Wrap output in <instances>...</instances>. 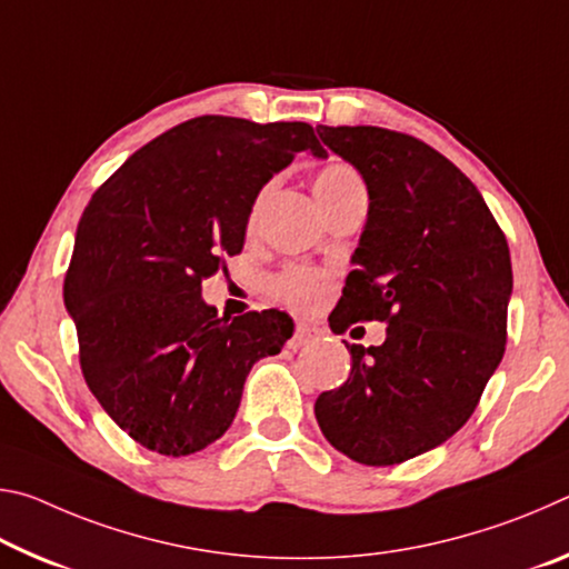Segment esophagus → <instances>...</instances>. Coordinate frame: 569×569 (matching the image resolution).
Wrapping results in <instances>:
<instances>
[{"mask_svg":"<svg viewBox=\"0 0 569 569\" xmlns=\"http://www.w3.org/2000/svg\"><path fill=\"white\" fill-rule=\"evenodd\" d=\"M319 336H321V331L316 329V326L298 321V323H296V329H293L291 341H288V346H291V349H301V346L316 341V339H319Z\"/></svg>","mask_w":569,"mask_h":569,"instance_id":"obj_1","label":"esophagus"}]
</instances>
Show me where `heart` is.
<instances>
[{"label": "heart", "mask_w": 569, "mask_h": 569, "mask_svg": "<svg viewBox=\"0 0 569 569\" xmlns=\"http://www.w3.org/2000/svg\"><path fill=\"white\" fill-rule=\"evenodd\" d=\"M313 190L326 210L336 203H341V200H346V198H353V196H361V192H366L359 172H356L351 166H343V162H331V166H326L319 176H316ZM266 192H268V188L258 192L256 203H253V208H250V223H253L258 210H261ZM329 291H331L329 276L321 271H313V268H303V266L286 268V271L276 273L271 281H268V293L278 298V301L286 306L298 308V311H316V308L326 301Z\"/></svg>", "instance_id": "1"}]
</instances>
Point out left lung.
I'll return each instance as SVG.
<instances>
[{
    "instance_id": "1",
    "label": "left lung",
    "mask_w": 569,
    "mask_h": 569,
    "mask_svg": "<svg viewBox=\"0 0 569 569\" xmlns=\"http://www.w3.org/2000/svg\"><path fill=\"white\" fill-rule=\"evenodd\" d=\"M316 130L369 190L331 329L389 326L381 346L346 343L351 373L316 399V421L359 465H401L465 427L502 361L509 246L475 182L427 142L371 124Z\"/></svg>"
}]
</instances>
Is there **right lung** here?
Segmentation results:
<instances>
[{
	"label": "right lung",
	"mask_w": 569,
	"mask_h": 569,
	"mask_svg": "<svg viewBox=\"0 0 569 569\" xmlns=\"http://www.w3.org/2000/svg\"><path fill=\"white\" fill-rule=\"evenodd\" d=\"M301 150L326 158L306 122L203 114L130 156L84 208L64 276L82 377L146 449L213 445L253 363L291 339L273 308L220 319L200 283L243 250L258 192Z\"/></svg>",
	"instance_id": "1"
}]
</instances>
